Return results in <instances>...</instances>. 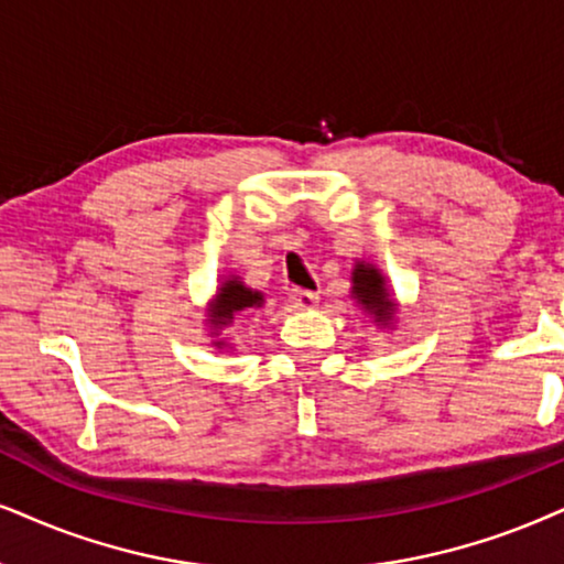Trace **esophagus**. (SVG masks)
I'll return each instance as SVG.
<instances>
[{
    "label": "esophagus",
    "instance_id": "obj_1",
    "mask_svg": "<svg viewBox=\"0 0 564 564\" xmlns=\"http://www.w3.org/2000/svg\"><path fill=\"white\" fill-rule=\"evenodd\" d=\"M289 302L294 310H315L319 296L315 294V291H306V289H294L289 294Z\"/></svg>",
    "mask_w": 564,
    "mask_h": 564
}]
</instances>
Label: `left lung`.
<instances>
[{"label": "left lung", "mask_w": 564, "mask_h": 564, "mask_svg": "<svg viewBox=\"0 0 564 564\" xmlns=\"http://www.w3.org/2000/svg\"><path fill=\"white\" fill-rule=\"evenodd\" d=\"M351 296L377 325L390 327V323H393L398 304L390 299V291L384 286V275L375 265L356 262L351 273Z\"/></svg>", "instance_id": "8db88e82"}]
</instances>
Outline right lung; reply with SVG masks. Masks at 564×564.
I'll list each match as a JSON object with an SVG mask.
<instances>
[{
  "instance_id": "right-lung-1",
  "label": "right lung",
  "mask_w": 564,
  "mask_h": 564,
  "mask_svg": "<svg viewBox=\"0 0 564 564\" xmlns=\"http://www.w3.org/2000/svg\"><path fill=\"white\" fill-rule=\"evenodd\" d=\"M262 302H265V299H262L260 291L247 289L237 275L226 278V281L218 286L216 296H213V304L208 310L210 330L213 333L224 330V327L231 325V319L237 312L252 310V306H262ZM216 346L224 348L226 340H216Z\"/></svg>"
}]
</instances>
